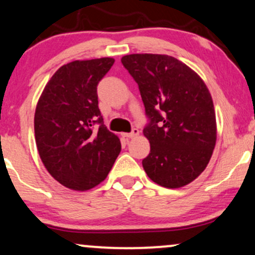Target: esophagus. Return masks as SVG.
Here are the masks:
<instances>
[{
  "mask_svg": "<svg viewBox=\"0 0 255 255\" xmlns=\"http://www.w3.org/2000/svg\"><path fill=\"white\" fill-rule=\"evenodd\" d=\"M138 133H140V131H138L137 128H133V130H131L130 133H122L121 135H122V136H124V137L133 138V137H135V136H137Z\"/></svg>",
  "mask_w": 255,
  "mask_h": 255,
  "instance_id": "1",
  "label": "esophagus"
}]
</instances>
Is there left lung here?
<instances>
[{
    "instance_id": "1",
    "label": "left lung",
    "mask_w": 255,
    "mask_h": 255,
    "mask_svg": "<svg viewBox=\"0 0 255 255\" xmlns=\"http://www.w3.org/2000/svg\"><path fill=\"white\" fill-rule=\"evenodd\" d=\"M137 83L149 120L142 160L151 181L166 188L188 185L204 172L217 141L213 100L202 79L175 57L131 54L121 59Z\"/></svg>"
}]
</instances>
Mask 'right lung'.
<instances>
[{"label": "right lung", "instance_id": "right-lung-1", "mask_svg": "<svg viewBox=\"0 0 255 255\" xmlns=\"http://www.w3.org/2000/svg\"><path fill=\"white\" fill-rule=\"evenodd\" d=\"M112 57L73 61L51 76L34 118L38 154L56 181L88 191L107 178L121 150L99 109L98 85L114 64Z\"/></svg>", "mask_w": 255, "mask_h": 255}]
</instances>
